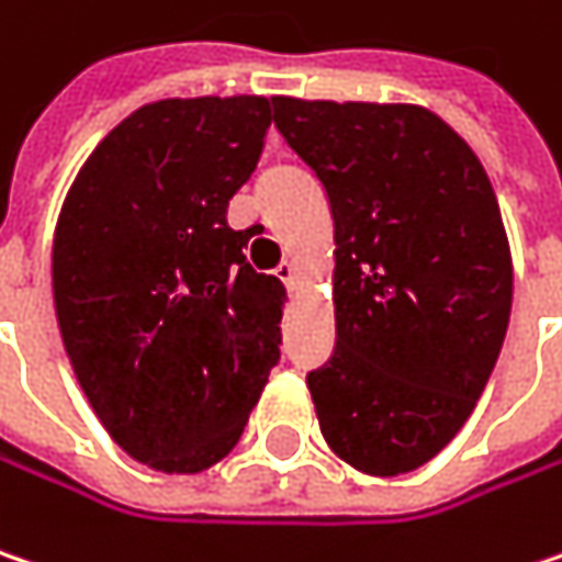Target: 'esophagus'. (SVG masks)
I'll list each match as a JSON object with an SVG mask.
<instances>
[{
  "label": "esophagus",
  "mask_w": 562,
  "mask_h": 562,
  "mask_svg": "<svg viewBox=\"0 0 562 562\" xmlns=\"http://www.w3.org/2000/svg\"><path fill=\"white\" fill-rule=\"evenodd\" d=\"M277 277H280V280L285 282L289 289H292V285H295V280H299V267H295L292 260H282L280 267H277Z\"/></svg>",
  "instance_id": "34e87169"
}]
</instances>
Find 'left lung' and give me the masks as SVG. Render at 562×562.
<instances>
[{
	"label": "left lung",
	"mask_w": 562,
	"mask_h": 562,
	"mask_svg": "<svg viewBox=\"0 0 562 562\" xmlns=\"http://www.w3.org/2000/svg\"><path fill=\"white\" fill-rule=\"evenodd\" d=\"M324 183L337 344L308 372L327 446L356 471H416L454 439L499 359L512 257L471 146L416 104L273 98Z\"/></svg>",
	"instance_id": "1"
}]
</instances>
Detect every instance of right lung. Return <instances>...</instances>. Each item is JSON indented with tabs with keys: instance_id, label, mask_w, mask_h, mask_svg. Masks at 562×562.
<instances>
[{
	"instance_id": "1",
	"label": "right lung",
	"mask_w": 562,
	"mask_h": 562,
	"mask_svg": "<svg viewBox=\"0 0 562 562\" xmlns=\"http://www.w3.org/2000/svg\"><path fill=\"white\" fill-rule=\"evenodd\" d=\"M273 98H171L88 155L53 238V302L116 446L196 474L238 446L280 362L285 289L245 260L228 200L260 161Z\"/></svg>"
}]
</instances>
